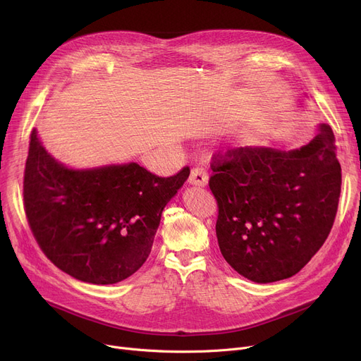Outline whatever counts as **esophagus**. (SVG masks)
<instances>
[{"label": "esophagus", "mask_w": 361, "mask_h": 361, "mask_svg": "<svg viewBox=\"0 0 361 361\" xmlns=\"http://www.w3.org/2000/svg\"><path fill=\"white\" fill-rule=\"evenodd\" d=\"M209 183V174H207V171L204 168H193L190 177H188V184L192 185H199V187H204Z\"/></svg>", "instance_id": "obj_1"}]
</instances>
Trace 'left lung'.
Instances as JSON below:
<instances>
[{
	"instance_id": "left-lung-1",
	"label": "left lung",
	"mask_w": 361,
	"mask_h": 361,
	"mask_svg": "<svg viewBox=\"0 0 361 361\" xmlns=\"http://www.w3.org/2000/svg\"><path fill=\"white\" fill-rule=\"evenodd\" d=\"M209 187L218 202L224 259L257 283L306 267L329 235L341 193L331 127L300 147L240 146L214 157Z\"/></svg>"
}]
</instances>
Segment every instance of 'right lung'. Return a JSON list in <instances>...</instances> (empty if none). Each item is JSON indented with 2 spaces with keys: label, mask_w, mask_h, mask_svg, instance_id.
<instances>
[{
  "label": "right lung",
  "mask_w": 361,
  "mask_h": 361,
  "mask_svg": "<svg viewBox=\"0 0 361 361\" xmlns=\"http://www.w3.org/2000/svg\"><path fill=\"white\" fill-rule=\"evenodd\" d=\"M190 169L162 178L136 162L71 168L30 136L23 197L32 233L70 276L109 286L135 274L150 255L166 203Z\"/></svg>",
  "instance_id": "add662e5"
}]
</instances>
